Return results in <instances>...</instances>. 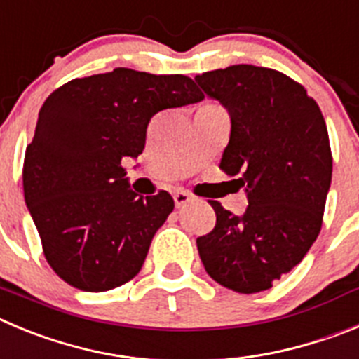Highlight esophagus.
Returning <instances> with one entry per match:
<instances>
[{"label": "esophagus", "instance_id": "obj_1", "mask_svg": "<svg viewBox=\"0 0 359 359\" xmlns=\"http://www.w3.org/2000/svg\"><path fill=\"white\" fill-rule=\"evenodd\" d=\"M173 200H175L177 208H184L186 203L191 202V195L186 191H175L173 193Z\"/></svg>", "mask_w": 359, "mask_h": 359}]
</instances>
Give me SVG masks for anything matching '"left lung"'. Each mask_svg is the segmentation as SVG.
I'll use <instances>...</instances> for the list:
<instances>
[{"mask_svg": "<svg viewBox=\"0 0 359 359\" xmlns=\"http://www.w3.org/2000/svg\"><path fill=\"white\" fill-rule=\"evenodd\" d=\"M195 80L231 116L219 168L248 198L241 216L211 200L216 225L196 238L200 259L225 288L263 292L302 261L322 229L332 175L324 116L304 87L270 67L238 64Z\"/></svg>", "mask_w": 359, "mask_h": 359, "instance_id": "8db88e82", "label": "left lung"}]
</instances>
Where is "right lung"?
<instances>
[{"instance_id": "add662e5", "label": "right lung", "mask_w": 359, "mask_h": 359, "mask_svg": "<svg viewBox=\"0 0 359 359\" xmlns=\"http://www.w3.org/2000/svg\"><path fill=\"white\" fill-rule=\"evenodd\" d=\"M203 100L189 76L116 67L55 89L39 111L22 164L25 202L53 272L82 292L140 273L172 195L137 196L123 157L143 154L150 119Z\"/></svg>"}]
</instances>
